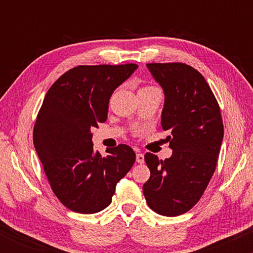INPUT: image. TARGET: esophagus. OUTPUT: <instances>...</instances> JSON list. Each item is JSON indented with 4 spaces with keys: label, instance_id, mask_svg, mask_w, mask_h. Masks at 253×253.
<instances>
[{
    "label": "esophagus",
    "instance_id": "34e87169",
    "mask_svg": "<svg viewBox=\"0 0 253 253\" xmlns=\"http://www.w3.org/2000/svg\"><path fill=\"white\" fill-rule=\"evenodd\" d=\"M136 163H139V164L144 163V155H143V153H140V152L136 153Z\"/></svg>",
    "mask_w": 253,
    "mask_h": 253
}]
</instances>
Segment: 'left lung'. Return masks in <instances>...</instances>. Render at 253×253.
Listing matches in <instances>:
<instances>
[{
  "label": "left lung",
  "mask_w": 253,
  "mask_h": 253,
  "mask_svg": "<svg viewBox=\"0 0 253 253\" xmlns=\"http://www.w3.org/2000/svg\"><path fill=\"white\" fill-rule=\"evenodd\" d=\"M165 102L162 128L172 156L158 159L147 152L151 171L143 191L149 207L165 216L187 213L199 202L217 164L223 138L220 107L205 77L184 63H150Z\"/></svg>",
  "instance_id": "8db88e82"
}]
</instances>
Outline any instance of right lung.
I'll return each instance as SVG.
<instances>
[{"mask_svg":"<svg viewBox=\"0 0 253 253\" xmlns=\"http://www.w3.org/2000/svg\"><path fill=\"white\" fill-rule=\"evenodd\" d=\"M136 64L78 65L51 85L37 115L33 143L54 195L76 213L92 214L112 202L115 185L135 162L128 145L95 152L91 129L104 123L113 91Z\"/></svg>","mask_w":253,"mask_h":253,"instance_id":"1","label":"right lung"}]
</instances>
